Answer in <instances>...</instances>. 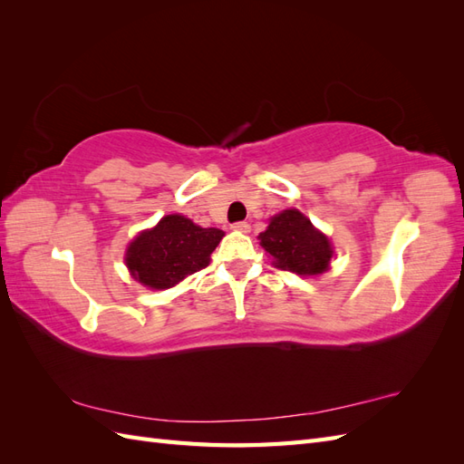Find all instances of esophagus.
I'll return each mask as SVG.
<instances>
[{
  "label": "esophagus",
  "instance_id": "34e87169",
  "mask_svg": "<svg viewBox=\"0 0 464 464\" xmlns=\"http://www.w3.org/2000/svg\"><path fill=\"white\" fill-rule=\"evenodd\" d=\"M249 228H251V227H249L247 222H244V220L232 224V230H236V232H244V234H246V232H249Z\"/></svg>",
  "mask_w": 464,
  "mask_h": 464
}]
</instances>
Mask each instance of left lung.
Wrapping results in <instances>:
<instances>
[{
    "mask_svg": "<svg viewBox=\"0 0 464 464\" xmlns=\"http://www.w3.org/2000/svg\"><path fill=\"white\" fill-rule=\"evenodd\" d=\"M259 240L266 254L275 257L278 269L296 275H319L329 269L333 257L329 237L315 230L310 218L296 208L273 217Z\"/></svg>",
    "mask_w": 464,
    "mask_h": 464,
    "instance_id": "left-lung-1",
    "label": "left lung"
}]
</instances>
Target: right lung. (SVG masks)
Masks as SVG:
<instances>
[{
    "instance_id": "right-lung-1",
    "label": "right lung",
    "mask_w": 464,
    "mask_h": 464,
    "mask_svg": "<svg viewBox=\"0 0 464 464\" xmlns=\"http://www.w3.org/2000/svg\"><path fill=\"white\" fill-rule=\"evenodd\" d=\"M222 236L218 228H201L186 217L168 215L135 237L125 263L139 283L164 290L205 269Z\"/></svg>"
}]
</instances>
